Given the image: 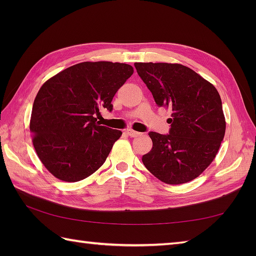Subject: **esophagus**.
I'll list each match as a JSON object with an SVG mask.
<instances>
[{
  "label": "esophagus",
  "instance_id": "1",
  "mask_svg": "<svg viewBox=\"0 0 256 256\" xmlns=\"http://www.w3.org/2000/svg\"><path fill=\"white\" fill-rule=\"evenodd\" d=\"M125 133H126L128 136H131V138H136V136H140V133H138L136 131H133V130H131V128L126 130V132H125Z\"/></svg>",
  "mask_w": 256,
  "mask_h": 256
}]
</instances>
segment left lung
<instances>
[{
    "instance_id": "8db88e82",
    "label": "left lung",
    "mask_w": 256,
    "mask_h": 256,
    "mask_svg": "<svg viewBox=\"0 0 256 256\" xmlns=\"http://www.w3.org/2000/svg\"><path fill=\"white\" fill-rule=\"evenodd\" d=\"M155 103L172 110L170 133L150 132L153 148L145 167L170 184L198 177L218 153L226 133L219 92L192 69L179 64L135 62Z\"/></svg>"
}]
</instances>
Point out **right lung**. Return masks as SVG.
I'll use <instances>...</instances> for the list:
<instances>
[{
  "label": "right lung",
  "instance_id": "obj_1",
  "mask_svg": "<svg viewBox=\"0 0 256 256\" xmlns=\"http://www.w3.org/2000/svg\"><path fill=\"white\" fill-rule=\"evenodd\" d=\"M128 64L80 62L42 86L32 104L30 133L42 164L54 176L74 182L103 165L122 132L100 125L99 108L133 74Z\"/></svg>",
  "mask_w": 256,
  "mask_h": 256
}]
</instances>
